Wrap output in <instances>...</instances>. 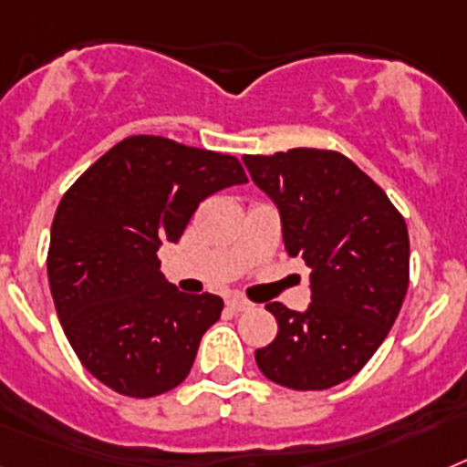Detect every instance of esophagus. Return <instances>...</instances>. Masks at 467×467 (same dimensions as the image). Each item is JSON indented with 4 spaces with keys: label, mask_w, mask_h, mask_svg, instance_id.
<instances>
[{
    "label": "esophagus",
    "mask_w": 467,
    "mask_h": 467,
    "mask_svg": "<svg viewBox=\"0 0 467 467\" xmlns=\"http://www.w3.org/2000/svg\"><path fill=\"white\" fill-rule=\"evenodd\" d=\"M227 306H230V311L242 313V311H249L252 304H249L246 299H242V296H230V299H227Z\"/></svg>",
    "instance_id": "34e87169"
}]
</instances>
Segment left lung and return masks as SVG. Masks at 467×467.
I'll return each mask as SVG.
<instances>
[{
	"mask_svg": "<svg viewBox=\"0 0 467 467\" xmlns=\"http://www.w3.org/2000/svg\"><path fill=\"white\" fill-rule=\"evenodd\" d=\"M280 211L289 256L311 268V304H265L277 337L256 348L268 379L289 389H330L354 378L389 335L409 289V230L382 187L327 149L244 156Z\"/></svg>",
	"mask_w": 467,
	"mask_h": 467,
	"instance_id": "8db88e82",
	"label": "left lung"
}]
</instances>
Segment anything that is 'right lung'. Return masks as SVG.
Wrapping results in <instances>:
<instances>
[{"label": "right lung", "mask_w": 467, "mask_h": 467, "mask_svg": "<svg viewBox=\"0 0 467 467\" xmlns=\"http://www.w3.org/2000/svg\"><path fill=\"white\" fill-rule=\"evenodd\" d=\"M244 182L234 156L135 135L66 192L47 275L70 347L101 385L149 399L190 375L223 299L178 292L161 275L156 252L182 237L203 199Z\"/></svg>", "instance_id": "add662e5"}]
</instances>
